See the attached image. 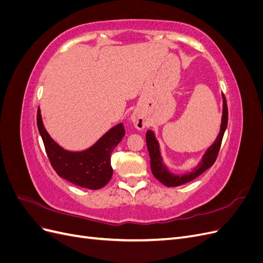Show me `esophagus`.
<instances>
[{
	"label": "esophagus",
	"mask_w": 263,
	"mask_h": 263,
	"mask_svg": "<svg viewBox=\"0 0 263 263\" xmlns=\"http://www.w3.org/2000/svg\"><path fill=\"white\" fill-rule=\"evenodd\" d=\"M133 123H134V125H135V127H136L137 129H142V128H145V122L142 121V119H140L139 117H137V116H133Z\"/></svg>",
	"instance_id": "esophagus-1"
}]
</instances>
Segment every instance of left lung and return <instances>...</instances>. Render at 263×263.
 I'll return each mask as SVG.
<instances>
[{"label": "left lung", "instance_id": "obj_1", "mask_svg": "<svg viewBox=\"0 0 263 263\" xmlns=\"http://www.w3.org/2000/svg\"><path fill=\"white\" fill-rule=\"evenodd\" d=\"M222 101H224V104H222V118H221V126H220V132L218 136L215 140L214 144L208 149L206 154L204 155L202 162L198 164L196 168L192 170V172H187L185 174H181V176H176L171 172L168 171V169L162 164V159L160 157V151H159V145L158 141L155 138V135L151 130H148L146 134V142H147V148L149 151L150 156V168L153 171V174L155 178L160 181L162 184L166 186H178L185 184V183L196 179L198 176L208 170L209 168L214 164L216 161L222 137H224V133L226 130L227 123H228V107H227V102L224 93H222Z\"/></svg>", "mask_w": 263, "mask_h": 263}]
</instances>
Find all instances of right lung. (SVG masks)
<instances>
[{
    "instance_id": "add662e5",
    "label": "right lung",
    "mask_w": 263,
    "mask_h": 263,
    "mask_svg": "<svg viewBox=\"0 0 263 263\" xmlns=\"http://www.w3.org/2000/svg\"><path fill=\"white\" fill-rule=\"evenodd\" d=\"M37 126L50 164L59 177L78 186L91 190H98L107 184L113 176L110 157L125 135L123 124L113 127L97 144L81 153H71L55 144L45 129L39 107Z\"/></svg>"
}]
</instances>
